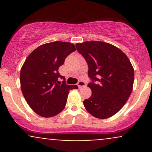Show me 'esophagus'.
I'll use <instances>...</instances> for the list:
<instances>
[{
  "label": "esophagus",
  "instance_id": "esophagus-1",
  "mask_svg": "<svg viewBox=\"0 0 152 152\" xmlns=\"http://www.w3.org/2000/svg\"><path fill=\"white\" fill-rule=\"evenodd\" d=\"M77 85H78V88H81V87H83V86H86V83H85L84 81H79L78 82Z\"/></svg>",
  "mask_w": 152,
  "mask_h": 152
}]
</instances>
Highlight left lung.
I'll return each instance as SVG.
<instances>
[{
    "label": "left lung",
    "mask_w": 152,
    "mask_h": 152,
    "mask_svg": "<svg viewBox=\"0 0 152 152\" xmlns=\"http://www.w3.org/2000/svg\"><path fill=\"white\" fill-rule=\"evenodd\" d=\"M76 47L87 62L93 81L88 84L91 96L83 102L86 111L102 119L114 116L133 89L134 71L129 59L117 47L102 41H85Z\"/></svg>",
    "instance_id": "1"
}]
</instances>
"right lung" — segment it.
<instances>
[{"mask_svg":"<svg viewBox=\"0 0 152 152\" xmlns=\"http://www.w3.org/2000/svg\"><path fill=\"white\" fill-rule=\"evenodd\" d=\"M75 50L73 43L54 41L38 46L26 59L20 70V88L26 102L39 116L51 117L61 112L69 91L78 88L66 84L58 71ZM60 78L64 81L61 82Z\"/></svg>","mask_w":152,"mask_h":152,"instance_id":"right-lung-1","label":"right lung"}]
</instances>
